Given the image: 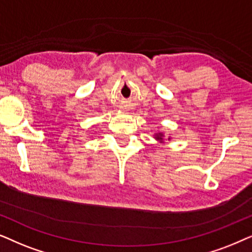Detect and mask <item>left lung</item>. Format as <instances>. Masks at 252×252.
Wrapping results in <instances>:
<instances>
[{"label": "left lung", "instance_id": "obj_1", "mask_svg": "<svg viewBox=\"0 0 252 252\" xmlns=\"http://www.w3.org/2000/svg\"><path fill=\"white\" fill-rule=\"evenodd\" d=\"M158 138H160V137H159V136H158Z\"/></svg>", "mask_w": 252, "mask_h": 252}]
</instances>
